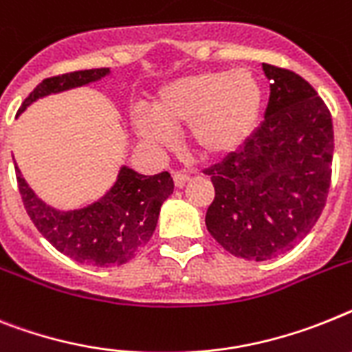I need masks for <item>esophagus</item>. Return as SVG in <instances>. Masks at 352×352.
I'll use <instances>...</instances> for the list:
<instances>
[{
	"instance_id": "34e87169",
	"label": "esophagus",
	"mask_w": 352,
	"mask_h": 352,
	"mask_svg": "<svg viewBox=\"0 0 352 352\" xmlns=\"http://www.w3.org/2000/svg\"><path fill=\"white\" fill-rule=\"evenodd\" d=\"M191 175L193 173H190V171H175L173 173V182H175L177 188H184L186 182L191 181Z\"/></svg>"
}]
</instances>
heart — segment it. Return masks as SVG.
I'll return each mask as SVG.
<instances>
[{"instance_id": "b5f03b06", "label": "heart", "mask_w": 352, "mask_h": 352, "mask_svg": "<svg viewBox=\"0 0 352 352\" xmlns=\"http://www.w3.org/2000/svg\"><path fill=\"white\" fill-rule=\"evenodd\" d=\"M265 91L247 67L206 69L166 82L152 98L155 116L138 111V134L152 144L173 143V129H184L188 143L206 159H223L252 140L261 121Z\"/></svg>"}]
</instances>
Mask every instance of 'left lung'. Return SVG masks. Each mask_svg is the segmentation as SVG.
<instances>
[{"label":"left lung","instance_id":"1","mask_svg":"<svg viewBox=\"0 0 352 352\" xmlns=\"http://www.w3.org/2000/svg\"><path fill=\"white\" fill-rule=\"evenodd\" d=\"M265 121L240 152L206 170L208 231L232 256L267 261L294 249L326 206L333 162L329 109L302 76L263 64Z\"/></svg>","mask_w":352,"mask_h":352}]
</instances>
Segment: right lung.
I'll use <instances>...</instances> for the list:
<instances>
[{"mask_svg": "<svg viewBox=\"0 0 352 352\" xmlns=\"http://www.w3.org/2000/svg\"><path fill=\"white\" fill-rule=\"evenodd\" d=\"M107 75L109 67H98L46 78L28 94L17 116L48 94L89 85ZM16 177L26 212L41 234L58 252L91 267H120L134 258L150 241L162 202L173 193V179L168 171L141 175L121 166L116 182L102 199L82 209L60 211L34 193L17 164Z\"/></svg>", "mask_w": 352, "mask_h": 352, "instance_id": "add662e5", "label": "right lung"}]
</instances>
